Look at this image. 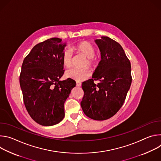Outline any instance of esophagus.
<instances>
[{
	"mask_svg": "<svg viewBox=\"0 0 161 161\" xmlns=\"http://www.w3.org/2000/svg\"><path fill=\"white\" fill-rule=\"evenodd\" d=\"M81 85V83L78 82V81H76V86H80Z\"/></svg>",
	"mask_w": 161,
	"mask_h": 161,
	"instance_id": "1",
	"label": "esophagus"
}]
</instances>
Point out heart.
<instances>
[{
    "label": "heart",
    "instance_id": "obj_1",
    "mask_svg": "<svg viewBox=\"0 0 161 161\" xmlns=\"http://www.w3.org/2000/svg\"><path fill=\"white\" fill-rule=\"evenodd\" d=\"M78 54H81L86 57L83 66H89L92 68L96 67L97 64V58L95 55L96 49L94 46L88 41H81L72 48ZM73 53L71 49L66 48L64 50L62 55V64L65 67H69L72 65ZM91 72L88 67L83 69L71 68L66 71L65 76L77 81H81L90 77Z\"/></svg>",
    "mask_w": 161,
    "mask_h": 161
}]
</instances>
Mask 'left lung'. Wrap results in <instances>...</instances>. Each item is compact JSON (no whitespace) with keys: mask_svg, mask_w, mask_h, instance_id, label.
Returning <instances> with one entry per match:
<instances>
[{"mask_svg":"<svg viewBox=\"0 0 161 161\" xmlns=\"http://www.w3.org/2000/svg\"><path fill=\"white\" fill-rule=\"evenodd\" d=\"M101 60L92 78L83 82L84 96L81 106L86 115L96 120H107L122 106L130 88L131 66L121 45L103 36L95 41ZM94 80L100 82L96 84Z\"/></svg>","mask_w":161,"mask_h":161,"instance_id":"1","label":"left lung"}]
</instances>
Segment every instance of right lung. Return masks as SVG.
I'll use <instances>...</instances> for the list:
<instances>
[{"label":"right lung","instance_id":"add662e5","mask_svg":"<svg viewBox=\"0 0 161 161\" xmlns=\"http://www.w3.org/2000/svg\"><path fill=\"white\" fill-rule=\"evenodd\" d=\"M66 43L53 37L40 42L24 58L19 85L25 108L37 124L51 126L65 115L64 103L76 81L71 78L60 81L64 73L62 60Z\"/></svg>","mask_w":161,"mask_h":161}]
</instances>
